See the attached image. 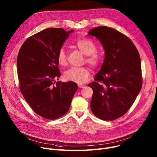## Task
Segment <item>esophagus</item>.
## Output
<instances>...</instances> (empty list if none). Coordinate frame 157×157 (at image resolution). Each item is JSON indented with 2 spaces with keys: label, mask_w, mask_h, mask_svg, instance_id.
Here are the masks:
<instances>
[{
  "label": "esophagus",
  "mask_w": 157,
  "mask_h": 157,
  "mask_svg": "<svg viewBox=\"0 0 157 157\" xmlns=\"http://www.w3.org/2000/svg\"><path fill=\"white\" fill-rule=\"evenodd\" d=\"M85 85L83 84H78V87L79 88H84Z\"/></svg>",
  "instance_id": "obj_1"
}]
</instances>
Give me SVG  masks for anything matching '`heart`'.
Returning <instances> with one entry per match:
<instances>
[{
    "label": "heart",
    "instance_id": "obj_1",
    "mask_svg": "<svg viewBox=\"0 0 157 157\" xmlns=\"http://www.w3.org/2000/svg\"><path fill=\"white\" fill-rule=\"evenodd\" d=\"M74 44L81 53L86 56L85 61L90 66L95 68L101 65L102 61V55L95 51L96 45L92 40L86 38H79L75 40ZM56 59L61 65H65L67 63V55L63 48H61L58 52ZM89 76V69L85 67H71L64 73V78L66 80L77 83H85Z\"/></svg>",
    "mask_w": 157,
    "mask_h": 157
}]
</instances>
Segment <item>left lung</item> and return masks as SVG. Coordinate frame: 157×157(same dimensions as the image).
Instances as JSON below:
<instances>
[{
    "instance_id": "8db88e82",
    "label": "left lung",
    "mask_w": 157,
    "mask_h": 157,
    "mask_svg": "<svg viewBox=\"0 0 157 157\" xmlns=\"http://www.w3.org/2000/svg\"><path fill=\"white\" fill-rule=\"evenodd\" d=\"M88 34L99 40L105 51L103 64L95 81L90 106L103 120H116L125 114L141 91L143 81L141 59L132 40L108 27L90 30Z\"/></svg>"
}]
</instances>
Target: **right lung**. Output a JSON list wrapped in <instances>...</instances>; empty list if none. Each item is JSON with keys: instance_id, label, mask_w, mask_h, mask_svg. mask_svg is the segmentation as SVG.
I'll return each instance as SVG.
<instances>
[{"instance_id": "right-lung-1", "label": "right lung", "mask_w": 157, "mask_h": 157, "mask_svg": "<svg viewBox=\"0 0 157 157\" xmlns=\"http://www.w3.org/2000/svg\"><path fill=\"white\" fill-rule=\"evenodd\" d=\"M73 32L46 29L29 37L18 55L20 91L34 111L48 120L57 119L67 113L78 90L73 81H54L61 76L57 53Z\"/></svg>"}]
</instances>
